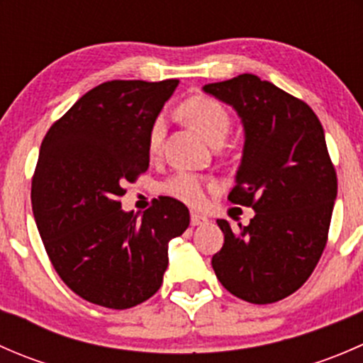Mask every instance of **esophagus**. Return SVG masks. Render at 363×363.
Here are the masks:
<instances>
[{
    "instance_id": "1",
    "label": "esophagus",
    "mask_w": 363,
    "mask_h": 363,
    "mask_svg": "<svg viewBox=\"0 0 363 363\" xmlns=\"http://www.w3.org/2000/svg\"><path fill=\"white\" fill-rule=\"evenodd\" d=\"M208 225L207 216L199 214V212H191V226H203Z\"/></svg>"
}]
</instances>
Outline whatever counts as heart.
<instances>
[{"instance_id":"heart-1","label":"heart","mask_w":363,"mask_h":363,"mask_svg":"<svg viewBox=\"0 0 363 363\" xmlns=\"http://www.w3.org/2000/svg\"><path fill=\"white\" fill-rule=\"evenodd\" d=\"M179 116L211 145L225 142L226 135L230 131L228 111L218 100L205 96V94H196V96L188 98L179 107ZM163 137L164 124L161 119H156L152 123L151 131H149V152L151 155L160 152ZM161 189L168 196L181 200L184 203L199 205L203 202V182L196 175L186 174V172L175 174L174 177L168 179L167 182H163Z\"/></svg>"}]
</instances>
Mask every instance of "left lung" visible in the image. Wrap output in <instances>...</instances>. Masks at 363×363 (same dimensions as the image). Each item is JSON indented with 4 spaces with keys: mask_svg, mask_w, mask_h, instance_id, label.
<instances>
[{
    "mask_svg": "<svg viewBox=\"0 0 363 363\" xmlns=\"http://www.w3.org/2000/svg\"><path fill=\"white\" fill-rule=\"evenodd\" d=\"M202 89L242 123V158L228 199L255 211L237 230L219 219L225 244L212 269L232 295L277 302L306 283L327 244L337 177L323 128L309 105L251 73Z\"/></svg>",
    "mask_w": 363,
    "mask_h": 363,
    "instance_id": "8db88e82",
    "label": "left lung"
}]
</instances>
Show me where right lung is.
Masks as SVG:
<instances>
[{
    "instance_id": "right-lung-1",
    "label": "right lung",
    "mask_w": 363,
    "mask_h": 363,
    "mask_svg": "<svg viewBox=\"0 0 363 363\" xmlns=\"http://www.w3.org/2000/svg\"><path fill=\"white\" fill-rule=\"evenodd\" d=\"M179 80H112L87 91L42 142L33 216L61 279L87 302L128 309L151 298L168 267V242L189 211L161 196L123 211L124 182L149 168V131Z\"/></svg>"
}]
</instances>
